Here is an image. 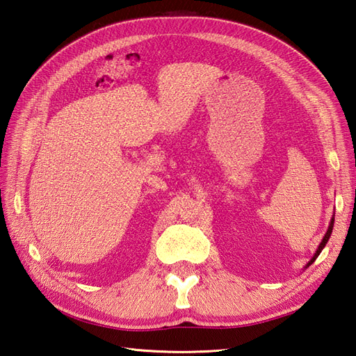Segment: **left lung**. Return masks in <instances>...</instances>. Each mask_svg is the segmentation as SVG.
Returning a JSON list of instances; mask_svg holds the SVG:
<instances>
[{"label": "left lung", "mask_w": 356, "mask_h": 356, "mask_svg": "<svg viewBox=\"0 0 356 356\" xmlns=\"http://www.w3.org/2000/svg\"><path fill=\"white\" fill-rule=\"evenodd\" d=\"M332 227H334V215H332V218H331V221H330V225H328V230H327V233H325V236L324 238H322V241H321V243H319V246H318V250H316V252L314 254V257L310 258L309 260V263L305 266V268H307L312 263H314L316 258H318V255L322 252V250H324L325 248V245H327V242H328V239H330V236H331V232H332Z\"/></svg>", "instance_id": "1"}]
</instances>
